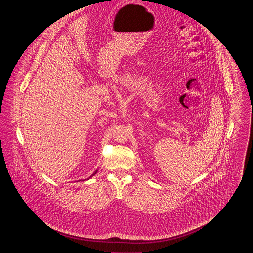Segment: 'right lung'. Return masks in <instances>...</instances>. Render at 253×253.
I'll return each instance as SVG.
<instances>
[{"mask_svg": "<svg viewBox=\"0 0 253 253\" xmlns=\"http://www.w3.org/2000/svg\"><path fill=\"white\" fill-rule=\"evenodd\" d=\"M96 171H97V170H96V171H95V172H94V174H96ZM94 174H93V175H94ZM90 177H91V176H90Z\"/></svg>", "mask_w": 253, "mask_h": 253, "instance_id": "right-lung-1", "label": "right lung"}]
</instances>
